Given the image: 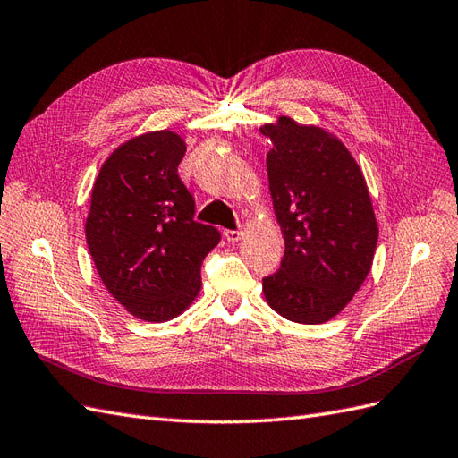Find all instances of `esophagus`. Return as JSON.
I'll list each match as a JSON object with an SVG mask.
<instances>
[{"label":"esophagus","mask_w":458,"mask_h":458,"mask_svg":"<svg viewBox=\"0 0 458 458\" xmlns=\"http://www.w3.org/2000/svg\"><path fill=\"white\" fill-rule=\"evenodd\" d=\"M225 238H226L230 243H236V242L242 238V230H226V232H225Z\"/></svg>","instance_id":"esophagus-1"}]
</instances>
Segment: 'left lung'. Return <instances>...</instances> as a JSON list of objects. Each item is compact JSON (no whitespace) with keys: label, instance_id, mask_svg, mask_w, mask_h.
Wrapping results in <instances>:
<instances>
[{"label":"left lung","instance_id":"8db88e82","mask_svg":"<svg viewBox=\"0 0 458 458\" xmlns=\"http://www.w3.org/2000/svg\"><path fill=\"white\" fill-rule=\"evenodd\" d=\"M271 137L268 190L284 236L280 268L265 298L288 321L333 319L366 280L379 228L366 180L335 135L290 117L261 127Z\"/></svg>","mask_w":458,"mask_h":458}]
</instances>
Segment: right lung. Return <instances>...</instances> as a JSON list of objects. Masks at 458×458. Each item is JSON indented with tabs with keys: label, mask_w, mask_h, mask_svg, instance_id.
I'll return each mask as SVG.
<instances>
[{
	"label": "right lung",
	"mask_w": 458,
	"mask_h": 458,
	"mask_svg": "<svg viewBox=\"0 0 458 458\" xmlns=\"http://www.w3.org/2000/svg\"><path fill=\"white\" fill-rule=\"evenodd\" d=\"M185 143L152 131L117 147L92 185L85 233L104 286L145 321L180 315L201 290V265L220 242L195 220V199L180 180Z\"/></svg>",
	"instance_id": "add662e5"
}]
</instances>
